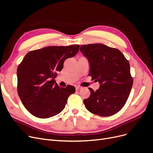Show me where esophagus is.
<instances>
[{
	"mask_svg": "<svg viewBox=\"0 0 153 153\" xmlns=\"http://www.w3.org/2000/svg\"><path fill=\"white\" fill-rule=\"evenodd\" d=\"M82 89V87H81V86H79V85H77V86H76V89L77 91V90H79V89Z\"/></svg>",
	"mask_w": 153,
	"mask_h": 153,
	"instance_id": "obj_1",
	"label": "esophagus"
}]
</instances>
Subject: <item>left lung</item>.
<instances>
[{
  "label": "left lung",
  "mask_w": 153,
  "mask_h": 153,
  "mask_svg": "<svg viewBox=\"0 0 153 153\" xmlns=\"http://www.w3.org/2000/svg\"><path fill=\"white\" fill-rule=\"evenodd\" d=\"M80 51L89 61L88 75L100 84L96 91L89 88L85 108L102 117L116 114L127 101L133 84L128 61L119 50L102 44L82 45Z\"/></svg>",
  "instance_id": "1"
}]
</instances>
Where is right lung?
<instances>
[{"label":"right lung","instance_id":"right-lung-1","mask_svg":"<svg viewBox=\"0 0 153 153\" xmlns=\"http://www.w3.org/2000/svg\"><path fill=\"white\" fill-rule=\"evenodd\" d=\"M79 46H49L32 51L19 65L18 94L24 107L33 116L49 118L64 109L69 96L76 89L71 85L60 88L55 78L66 59L76 56Z\"/></svg>","mask_w":153,"mask_h":153}]
</instances>
